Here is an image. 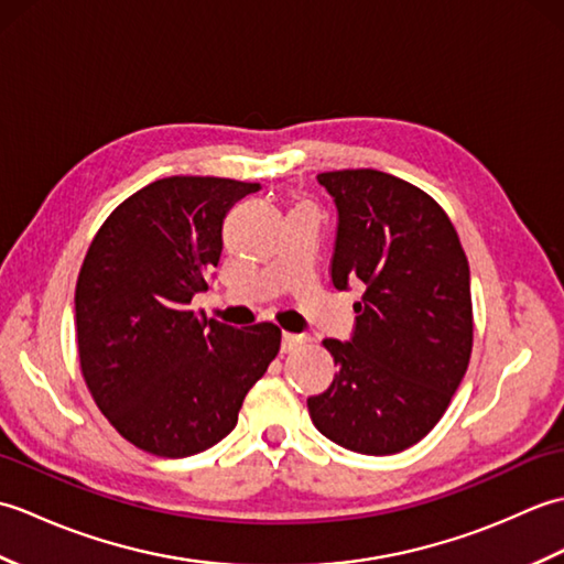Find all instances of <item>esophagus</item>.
<instances>
[{"label": "esophagus", "instance_id": "esophagus-1", "mask_svg": "<svg viewBox=\"0 0 564 564\" xmlns=\"http://www.w3.org/2000/svg\"><path fill=\"white\" fill-rule=\"evenodd\" d=\"M305 341L303 334H293V332H283L281 334V349L283 351H293L295 346H301Z\"/></svg>", "mask_w": 564, "mask_h": 564}]
</instances>
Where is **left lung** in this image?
<instances>
[{
    "mask_svg": "<svg viewBox=\"0 0 564 564\" xmlns=\"http://www.w3.org/2000/svg\"><path fill=\"white\" fill-rule=\"evenodd\" d=\"M337 206L332 285L361 289L349 341L325 339L339 373L307 398L322 436L364 455L422 441L470 364V267L448 215L376 170L317 174Z\"/></svg>",
    "mask_w": 564,
    "mask_h": 564,
    "instance_id": "left-lung-1",
    "label": "left lung"
}]
</instances>
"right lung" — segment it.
I'll list each match as a JSON object with an SVG mask.
<instances>
[{"mask_svg": "<svg viewBox=\"0 0 564 564\" xmlns=\"http://www.w3.org/2000/svg\"><path fill=\"white\" fill-rule=\"evenodd\" d=\"M259 184L158 178L118 206L89 245L77 291L79 364L118 434L162 458L223 441L279 354L271 322L230 327L196 315L223 251V220Z\"/></svg>", "mask_w": 564, "mask_h": 564, "instance_id": "right-lung-1", "label": "right lung"}]
</instances>
